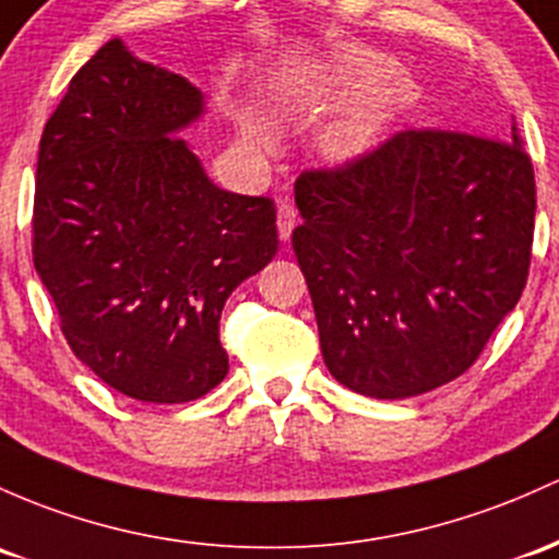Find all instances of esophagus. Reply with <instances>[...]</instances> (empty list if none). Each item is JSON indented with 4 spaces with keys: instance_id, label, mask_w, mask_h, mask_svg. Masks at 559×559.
<instances>
[{
    "instance_id": "34e87169",
    "label": "esophagus",
    "mask_w": 559,
    "mask_h": 559,
    "mask_svg": "<svg viewBox=\"0 0 559 559\" xmlns=\"http://www.w3.org/2000/svg\"><path fill=\"white\" fill-rule=\"evenodd\" d=\"M296 224H298L296 207H293L287 200H280V205H277V229H280V237L282 239H290V234H293V229H296Z\"/></svg>"
}]
</instances>
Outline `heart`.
Segmentation results:
<instances>
[{"label": "heart", "mask_w": 559, "mask_h": 559, "mask_svg": "<svg viewBox=\"0 0 559 559\" xmlns=\"http://www.w3.org/2000/svg\"><path fill=\"white\" fill-rule=\"evenodd\" d=\"M389 114L381 109H365L354 111L349 117L335 119L325 130L322 138V148L330 159L335 162H354L365 154H370L381 143L383 133H386ZM242 135L248 138L255 146L266 148L272 143V130H269L266 119L258 114H245L242 117Z\"/></svg>", "instance_id": "heart-1"}]
</instances>
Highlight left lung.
I'll return each instance as SVG.
<instances>
[{
  "label": "left lung",
  "instance_id": "8db88e82",
  "mask_svg": "<svg viewBox=\"0 0 559 559\" xmlns=\"http://www.w3.org/2000/svg\"><path fill=\"white\" fill-rule=\"evenodd\" d=\"M293 250L330 376L405 400L453 381L527 282L536 181L512 143L405 130L338 170L301 173Z\"/></svg>",
  "mask_w": 559,
  "mask_h": 559
}]
</instances>
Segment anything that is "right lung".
Returning <instances> with one entry per match:
<instances>
[{
    "label": "right lung",
    "mask_w": 559,
    "mask_h": 559,
    "mask_svg": "<svg viewBox=\"0 0 559 559\" xmlns=\"http://www.w3.org/2000/svg\"><path fill=\"white\" fill-rule=\"evenodd\" d=\"M200 87L111 39L76 71L39 141L34 266L71 352L124 397L218 386L226 298L280 248L277 207L207 178L178 133Z\"/></svg>",
    "instance_id": "add662e5"
}]
</instances>
